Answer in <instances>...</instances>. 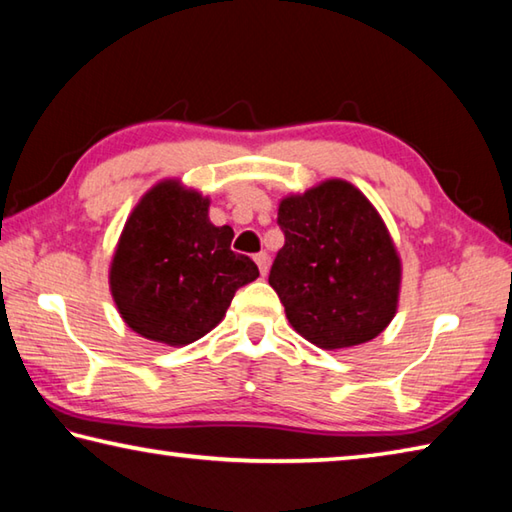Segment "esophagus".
Masks as SVG:
<instances>
[{"mask_svg": "<svg viewBox=\"0 0 512 512\" xmlns=\"http://www.w3.org/2000/svg\"><path fill=\"white\" fill-rule=\"evenodd\" d=\"M254 261L258 265V270H261V274L267 276V270H270V256H267L265 251H261V254L254 256Z\"/></svg>", "mask_w": 512, "mask_h": 512, "instance_id": "obj_1", "label": "esophagus"}]
</instances>
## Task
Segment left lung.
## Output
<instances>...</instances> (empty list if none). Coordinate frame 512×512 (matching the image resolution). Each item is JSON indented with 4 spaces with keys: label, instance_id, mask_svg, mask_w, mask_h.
Listing matches in <instances>:
<instances>
[{
    "label": "left lung",
    "instance_id": "obj_1",
    "mask_svg": "<svg viewBox=\"0 0 512 512\" xmlns=\"http://www.w3.org/2000/svg\"><path fill=\"white\" fill-rule=\"evenodd\" d=\"M285 245L270 285L297 333L324 351L371 342L398 312L402 263L378 209L346 179L279 202Z\"/></svg>",
    "mask_w": 512,
    "mask_h": 512
}]
</instances>
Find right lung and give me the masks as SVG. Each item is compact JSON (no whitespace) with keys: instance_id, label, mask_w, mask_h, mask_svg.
<instances>
[{"instance_id":"obj_1","label":"right lung","mask_w":512,"mask_h":512,"mask_svg":"<svg viewBox=\"0 0 512 512\" xmlns=\"http://www.w3.org/2000/svg\"><path fill=\"white\" fill-rule=\"evenodd\" d=\"M211 200L179 179H161L134 206L110 263V292L134 333L186 346L220 324L238 288L258 279L231 251L233 229L209 220Z\"/></svg>"}]
</instances>
